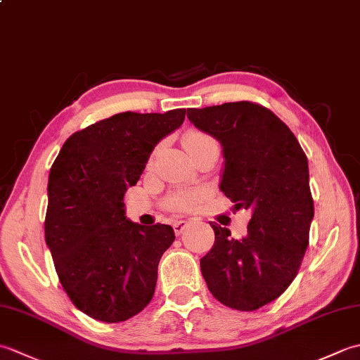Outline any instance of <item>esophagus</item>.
I'll use <instances>...</instances> for the list:
<instances>
[{"instance_id":"obj_1","label":"esophagus","mask_w":360,"mask_h":360,"mask_svg":"<svg viewBox=\"0 0 360 360\" xmlns=\"http://www.w3.org/2000/svg\"><path fill=\"white\" fill-rule=\"evenodd\" d=\"M187 224H188V221H182V219L174 221V223H173V231H174V233L179 235V233L187 227Z\"/></svg>"}]
</instances>
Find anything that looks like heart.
<instances>
[{"label": "heart", "mask_w": 360, "mask_h": 360, "mask_svg": "<svg viewBox=\"0 0 360 360\" xmlns=\"http://www.w3.org/2000/svg\"><path fill=\"white\" fill-rule=\"evenodd\" d=\"M209 141H212L210 137H207L200 131H190L184 137V147L187 151H192L193 148L200 147V145ZM201 198H202L201 190H179V192H176L168 198L167 207L174 212L190 210L201 201Z\"/></svg>", "instance_id": "heart-1"}]
</instances>
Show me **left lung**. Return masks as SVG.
I'll list each match as a JSON object with an SVG mask.
<instances>
[{"mask_svg": "<svg viewBox=\"0 0 360 360\" xmlns=\"http://www.w3.org/2000/svg\"><path fill=\"white\" fill-rule=\"evenodd\" d=\"M187 117L223 147L221 192L236 210L252 213L240 240L210 223L215 243L200 262L202 277L226 307L255 311L285 292L308 248L314 202L307 155L294 133L262 105L188 108Z\"/></svg>", "mask_w": 360, "mask_h": 360, "instance_id": "left-lung-1", "label": "left lung"}]
</instances>
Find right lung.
Wrapping results in <instances>:
<instances>
[{
  "label": "right lung",
  "mask_w": 360,
  "mask_h": 360,
  "mask_svg": "<svg viewBox=\"0 0 360 360\" xmlns=\"http://www.w3.org/2000/svg\"><path fill=\"white\" fill-rule=\"evenodd\" d=\"M184 119V108L114 114L74 133L53 160L46 244L66 294L89 317L124 322L155 294L159 259L174 232L167 224L129 221L124 195L156 145Z\"/></svg>",
  "instance_id": "obj_1"
}]
</instances>
